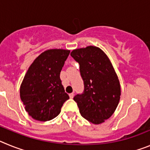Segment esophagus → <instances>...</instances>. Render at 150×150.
Segmentation results:
<instances>
[{
    "label": "esophagus",
    "mask_w": 150,
    "mask_h": 150,
    "mask_svg": "<svg viewBox=\"0 0 150 150\" xmlns=\"http://www.w3.org/2000/svg\"><path fill=\"white\" fill-rule=\"evenodd\" d=\"M74 96V93H71V94H69V97L71 98H73Z\"/></svg>",
    "instance_id": "34e87169"
}]
</instances>
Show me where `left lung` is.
<instances>
[{"instance_id":"1","label":"left lung","mask_w":150,"mask_h":150,"mask_svg":"<svg viewBox=\"0 0 150 150\" xmlns=\"http://www.w3.org/2000/svg\"><path fill=\"white\" fill-rule=\"evenodd\" d=\"M71 56L79 63L84 91L74 100L79 112L90 122L99 125L116 110L121 95L119 78L110 60L97 46L74 50Z\"/></svg>"}]
</instances>
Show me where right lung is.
<instances>
[{
  "mask_svg": "<svg viewBox=\"0 0 150 150\" xmlns=\"http://www.w3.org/2000/svg\"><path fill=\"white\" fill-rule=\"evenodd\" d=\"M70 50L44 51L30 64L20 86V98L28 115L38 121H50L60 113L69 96L60 73Z\"/></svg>",
  "mask_w": 150,
  "mask_h": 150,
  "instance_id": "1",
  "label": "right lung"
}]
</instances>
